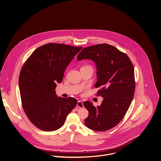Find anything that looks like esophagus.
Here are the masks:
<instances>
[{"instance_id": "1", "label": "esophagus", "mask_w": 161, "mask_h": 161, "mask_svg": "<svg viewBox=\"0 0 161 161\" xmlns=\"http://www.w3.org/2000/svg\"><path fill=\"white\" fill-rule=\"evenodd\" d=\"M77 106L80 108H84V105H83V103L81 101H78L77 103Z\"/></svg>"}]
</instances>
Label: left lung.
<instances>
[{"mask_svg":"<svg viewBox=\"0 0 161 161\" xmlns=\"http://www.w3.org/2000/svg\"><path fill=\"white\" fill-rule=\"evenodd\" d=\"M83 59L95 63L98 79L95 87L100 88L97 95L103 98L97 107L84 103L88 111L85 124L93 130H108L122 120L132 103L135 90L133 65L126 53L107 44L84 48L77 56L79 61Z\"/></svg>","mask_w":161,"mask_h":161,"instance_id":"8db88e82","label":"left lung"}]
</instances>
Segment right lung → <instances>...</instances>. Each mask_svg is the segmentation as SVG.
I'll use <instances>...</instances> for the list:
<instances>
[{"mask_svg":"<svg viewBox=\"0 0 161 161\" xmlns=\"http://www.w3.org/2000/svg\"><path fill=\"white\" fill-rule=\"evenodd\" d=\"M82 48L45 44L32 52L21 68L19 87L22 106L29 120L40 130L51 132L61 127L76 106V99L57 97L55 90L66 67Z\"/></svg>","mask_w":161,"mask_h":161,"instance_id":"obj_1","label":"right lung"}]
</instances>
